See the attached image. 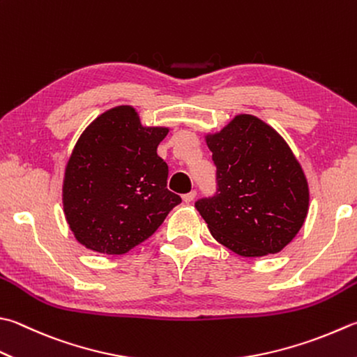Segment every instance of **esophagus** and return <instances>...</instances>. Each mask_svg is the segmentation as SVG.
Returning a JSON list of instances; mask_svg holds the SVG:
<instances>
[{
  "mask_svg": "<svg viewBox=\"0 0 357 357\" xmlns=\"http://www.w3.org/2000/svg\"><path fill=\"white\" fill-rule=\"evenodd\" d=\"M181 199H183V202H185V204H190V202H192L194 199H196V191H191V192H188V194H185V196H183V197H181Z\"/></svg>",
  "mask_w": 357,
  "mask_h": 357,
  "instance_id": "1",
  "label": "esophagus"
}]
</instances>
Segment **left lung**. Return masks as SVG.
<instances>
[{
  "instance_id": "8db88e82",
  "label": "left lung",
  "mask_w": 357,
  "mask_h": 357,
  "mask_svg": "<svg viewBox=\"0 0 357 357\" xmlns=\"http://www.w3.org/2000/svg\"><path fill=\"white\" fill-rule=\"evenodd\" d=\"M218 167V192L196 204L208 230L239 257L278 253L303 227L309 186L303 167L280 133L241 113L205 133Z\"/></svg>"
}]
</instances>
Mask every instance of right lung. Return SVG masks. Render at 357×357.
<instances>
[{
    "label": "right lung",
    "instance_id": "right-lung-1",
    "mask_svg": "<svg viewBox=\"0 0 357 357\" xmlns=\"http://www.w3.org/2000/svg\"><path fill=\"white\" fill-rule=\"evenodd\" d=\"M169 127L143 126L118 105L86 126L66 161L62 204L74 238L89 250L124 255L149 239L181 199L166 188L157 147Z\"/></svg>",
    "mask_w": 357,
    "mask_h": 357
}]
</instances>
